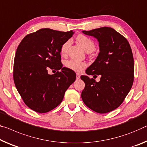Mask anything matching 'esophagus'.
I'll use <instances>...</instances> for the list:
<instances>
[{"label":"esophagus","mask_w":147,"mask_h":147,"mask_svg":"<svg viewBox=\"0 0 147 147\" xmlns=\"http://www.w3.org/2000/svg\"><path fill=\"white\" fill-rule=\"evenodd\" d=\"M80 74H76V79H77V80H78V79H79V78H80Z\"/></svg>","instance_id":"obj_1"}]
</instances>
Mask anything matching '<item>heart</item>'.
Returning a JSON list of instances; mask_svg holds the SVG:
<instances>
[{"label": "heart", "instance_id": "1", "mask_svg": "<svg viewBox=\"0 0 147 147\" xmlns=\"http://www.w3.org/2000/svg\"><path fill=\"white\" fill-rule=\"evenodd\" d=\"M76 40L82 46L83 48L86 50V52L89 53L94 50L95 47L94 42L91 38H88V36L83 35V34H79L76 37ZM70 44H71L70 40H67L65 43H63L61 48V54L65 55V53H67L70 46ZM86 65H87L84 62L78 61H75V60H69V61H67L65 63V66L67 68L73 71L77 72V73L82 72L86 67Z\"/></svg>", "mask_w": 147, "mask_h": 147}]
</instances>
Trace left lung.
<instances>
[{
	"label": "left lung",
	"instance_id": "8db88e82",
	"mask_svg": "<svg viewBox=\"0 0 147 147\" xmlns=\"http://www.w3.org/2000/svg\"><path fill=\"white\" fill-rule=\"evenodd\" d=\"M82 32L96 38L99 47L98 55L86 73L101 78L96 82L88 76H81L85 83L81 97L92 110L109 113L122 104L132 87L134 61L131 48L127 39L113 28L103 27Z\"/></svg>",
	"mask_w": 147,
	"mask_h": 147
}]
</instances>
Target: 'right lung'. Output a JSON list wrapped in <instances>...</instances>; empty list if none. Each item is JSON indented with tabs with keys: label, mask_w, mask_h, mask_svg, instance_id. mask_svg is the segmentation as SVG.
<instances>
[{
	"label": "right lung",
	"mask_w": 147,
	"mask_h": 147,
	"mask_svg": "<svg viewBox=\"0 0 147 147\" xmlns=\"http://www.w3.org/2000/svg\"><path fill=\"white\" fill-rule=\"evenodd\" d=\"M74 32L48 28L24 37L16 50L13 80L16 89L27 107L45 113L61 103L65 92L76 80V73L61 62V48ZM49 68L61 69L49 75Z\"/></svg>",
	"instance_id": "obj_1"
}]
</instances>
